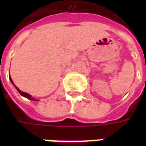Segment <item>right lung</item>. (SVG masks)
<instances>
[{
    "instance_id": "right-lung-1",
    "label": "right lung",
    "mask_w": 146,
    "mask_h": 146,
    "mask_svg": "<svg viewBox=\"0 0 146 146\" xmlns=\"http://www.w3.org/2000/svg\"><path fill=\"white\" fill-rule=\"evenodd\" d=\"M9 79H10V80H11V82L13 84H14V83H13V81H12V80H11V76H10V74H9ZM14 86H15V88L17 89V91L19 92V94H20L21 95H23V96H24V97H26V98H28V99H30V100H33V101H37V100H36L35 98H33V97L31 96V95H29L28 93H26V92H22V91H20V90L15 85V84H14Z\"/></svg>"
}]
</instances>
